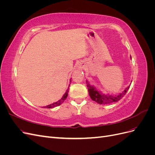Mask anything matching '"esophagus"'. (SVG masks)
I'll list each match as a JSON object with an SVG mask.
<instances>
[{
  "instance_id": "34e87169",
  "label": "esophagus",
  "mask_w": 155,
  "mask_h": 155,
  "mask_svg": "<svg viewBox=\"0 0 155 155\" xmlns=\"http://www.w3.org/2000/svg\"><path fill=\"white\" fill-rule=\"evenodd\" d=\"M79 68H83V65H82V64H79Z\"/></svg>"
}]
</instances>
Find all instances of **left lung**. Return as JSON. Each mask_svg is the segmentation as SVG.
I'll return each instance as SVG.
<instances>
[{"label":"left lung","instance_id":"1","mask_svg":"<svg viewBox=\"0 0 155 155\" xmlns=\"http://www.w3.org/2000/svg\"><path fill=\"white\" fill-rule=\"evenodd\" d=\"M87 86L88 88L89 96H90L91 99L99 104H109L119 101L126 94L127 92L128 91L130 87V86H129L127 88H126L125 90L122 93H120L118 95L109 96L105 95L104 94H102L101 92L97 91L94 87L90 85L87 81Z\"/></svg>","mask_w":155,"mask_h":155}]
</instances>
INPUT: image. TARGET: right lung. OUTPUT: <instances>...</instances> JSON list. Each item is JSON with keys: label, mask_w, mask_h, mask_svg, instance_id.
<instances>
[{"label": "right lung", "mask_w": 155, "mask_h": 155, "mask_svg": "<svg viewBox=\"0 0 155 155\" xmlns=\"http://www.w3.org/2000/svg\"><path fill=\"white\" fill-rule=\"evenodd\" d=\"M68 90H69V88L67 89V91L66 92V93L64 94V96L62 97L61 99L60 100H59L58 101L54 103V104H50L49 105H47L46 107H44V108H48V109H51V108H54V107H58L59 105H60L61 104H63V103L64 102V101L66 100V98L68 96Z\"/></svg>", "instance_id": "right-lung-1"}]
</instances>
